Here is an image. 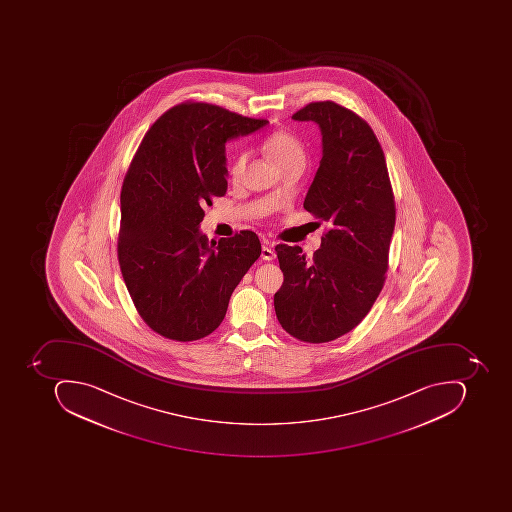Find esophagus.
<instances>
[{
  "label": "esophagus",
  "instance_id": "esophagus-1",
  "mask_svg": "<svg viewBox=\"0 0 512 512\" xmlns=\"http://www.w3.org/2000/svg\"><path fill=\"white\" fill-rule=\"evenodd\" d=\"M275 257H277V255H275L274 249L269 248V246H263V248H261V258H263L264 261H272Z\"/></svg>",
  "mask_w": 512,
  "mask_h": 512
}]
</instances>
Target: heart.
I'll return each instance as SVG.
<instances>
[{"mask_svg":"<svg viewBox=\"0 0 512 512\" xmlns=\"http://www.w3.org/2000/svg\"><path fill=\"white\" fill-rule=\"evenodd\" d=\"M263 149L278 167L288 166V164L304 166V163H306L304 144L291 131L272 132L264 138ZM248 161L249 152L246 149H237L229 160V177L234 181L240 180Z\"/></svg>","mask_w":512,"mask_h":512,"instance_id":"obj_1","label":"heart"}]
</instances>
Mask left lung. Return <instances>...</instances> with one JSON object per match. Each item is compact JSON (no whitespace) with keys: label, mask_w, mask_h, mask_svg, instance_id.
<instances>
[{"label":"left lung","mask_w":512,"mask_h":512,"mask_svg":"<svg viewBox=\"0 0 512 512\" xmlns=\"http://www.w3.org/2000/svg\"><path fill=\"white\" fill-rule=\"evenodd\" d=\"M314 121L323 157L304 209L329 224L314 257L278 244L284 281L274 295L281 328L306 343L348 334L371 311L385 284L395 201L385 154L371 126L334 101L292 115Z\"/></svg>","instance_id":"left-lung-1"}]
</instances>
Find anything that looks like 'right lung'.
<instances>
[{"label": "right lung", "instance_id": "right-lung-1", "mask_svg": "<svg viewBox=\"0 0 512 512\" xmlns=\"http://www.w3.org/2000/svg\"><path fill=\"white\" fill-rule=\"evenodd\" d=\"M269 121L209 103L177 104L144 135L121 188L118 261L144 323L194 341L214 332L261 254L252 231L209 241L204 204L228 191L226 141Z\"/></svg>", "mask_w": 512, "mask_h": 512}]
</instances>
